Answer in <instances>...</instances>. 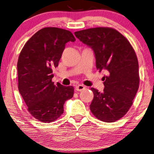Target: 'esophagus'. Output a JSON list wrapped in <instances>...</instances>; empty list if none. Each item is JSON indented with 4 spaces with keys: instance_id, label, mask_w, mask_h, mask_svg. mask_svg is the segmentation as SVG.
Returning a JSON list of instances; mask_svg holds the SVG:
<instances>
[{
    "instance_id": "34e87169",
    "label": "esophagus",
    "mask_w": 154,
    "mask_h": 154,
    "mask_svg": "<svg viewBox=\"0 0 154 154\" xmlns=\"http://www.w3.org/2000/svg\"><path fill=\"white\" fill-rule=\"evenodd\" d=\"M85 89V86H83V85H77V87H75V90L77 91H82V90H84Z\"/></svg>"
}]
</instances>
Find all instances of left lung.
Returning <instances> with one entry per match:
<instances>
[{
	"mask_svg": "<svg viewBox=\"0 0 154 154\" xmlns=\"http://www.w3.org/2000/svg\"><path fill=\"white\" fill-rule=\"evenodd\" d=\"M75 35L94 51L96 69L107 73L103 77V93L91 88L92 114L106 122L120 120L132 106L139 89V63L134 50L129 41L112 28L87 29L75 32Z\"/></svg>",
	"mask_w": 154,
	"mask_h": 154,
	"instance_id": "obj_1",
	"label": "left lung"
}]
</instances>
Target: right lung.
Masks as SVG:
<instances>
[{"mask_svg": "<svg viewBox=\"0 0 154 154\" xmlns=\"http://www.w3.org/2000/svg\"><path fill=\"white\" fill-rule=\"evenodd\" d=\"M68 30L43 28L24 44L17 61L18 89L30 114L43 122L56 120L65 102L72 98L74 87L52 82L53 69L58 66L65 44L74 42Z\"/></svg>", "mask_w": 154, "mask_h": 154, "instance_id": "right-lung-1", "label": "right lung"}]
</instances>
